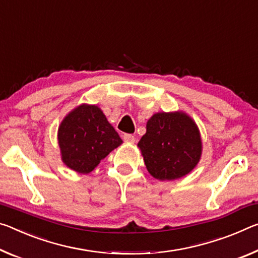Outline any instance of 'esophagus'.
I'll return each mask as SVG.
<instances>
[{
    "mask_svg": "<svg viewBox=\"0 0 258 258\" xmlns=\"http://www.w3.org/2000/svg\"><path fill=\"white\" fill-rule=\"evenodd\" d=\"M122 139H124V141L127 142V144H134V142H136V138H134L132 134H124Z\"/></svg>",
    "mask_w": 258,
    "mask_h": 258,
    "instance_id": "obj_1",
    "label": "esophagus"
}]
</instances>
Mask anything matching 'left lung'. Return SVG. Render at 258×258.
Wrapping results in <instances>:
<instances>
[{"label":"left lung","instance_id":"left-lung-1","mask_svg":"<svg viewBox=\"0 0 258 258\" xmlns=\"http://www.w3.org/2000/svg\"><path fill=\"white\" fill-rule=\"evenodd\" d=\"M138 147L148 172L159 180L182 178L198 165L202 154L198 125L182 111L153 114Z\"/></svg>","mask_w":258,"mask_h":258}]
</instances>
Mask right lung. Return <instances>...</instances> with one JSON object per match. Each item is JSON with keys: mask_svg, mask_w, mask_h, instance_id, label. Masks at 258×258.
<instances>
[{"mask_svg": "<svg viewBox=\"0 0 258 258\" xmlns=\"http://www.w3.org/2000/svg\"><path fill=\"white\" fill-rule=\"evenodd\" d=\"M57 139L64 164L86 174L122 144L103 111L91 104H81L65 116Z\"/></svg>", "mask_w": 258, "mask_h": 258, "instance_id": "obj_1", "label": "right lung"}]
</instances>
